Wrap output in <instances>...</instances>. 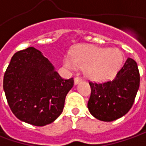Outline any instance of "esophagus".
<instances>
[{
	"mask_svg": "<svg viewBox=\"0 0 146 146\" xmlns=\"http://www.w3.org/2000/svg\"><path fill=\"white\" fill-rule=\"evenodd\" d=\"M75 80V84H78L79 82H80V81H81V78L79 76H76V78H75V80Z\"/></svg>",
	"mask_w": 146,
	"mask_h": 146,
	"instance_id": "34e87169",
	"label": "esophagus"
}]
</instances>
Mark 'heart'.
<instances>
[{"instance_id":"b5f03b06","label":"heart","mask_w":146,"mask_h":146,"mask_svg":"<svg viewBox=\"0 0 146 146\" xmlns=\"http://www.w3.org/2000/svg\"><path fill=\"white\" fill-rule=\"evenodd\" d=\"M124 56L118 48L88 46L77 48L73 56L67 55L64 65L70 70L84 68L86 76L93 80H104L116 75L123 63Z\"/></svg>"}]
</instances>
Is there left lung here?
I'll list each match as a JSON object with an SVG mask.
<instances>
[{
    "instance_id": "obj_1",
    "label": "left lung",
    "mask_w": 146,
    "mask_h": 146,
    "mask_svg": "<svg viewBox=\"0 0 146 146\" xmlns=\"http://www.w3.org/2000/svg\"><path fill=\"white\" fill-rule=\"evenodd\" d=\"M91 94L88 102L90 113L98 120L112 121L129 112L140 86L136 62L127 58L112 80L90 81Z\"/></svg>"
}]
</instances>
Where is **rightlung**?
<instances>
[{"mask_svg": "<svg viewBox=\"0 0 146 146\" xmlns=\"http://www.w3.org/2000/svg\"><path fill=\"white\" fill-rule=\"evenodd\" d=\"M74 80H65L43 56L30 47L15 52L5 72L3 89L12 113L19 120L42 127L62 113Z\"/></svg>", "mask_w": 146, "mask_h": 146, "instance_id": "right-lung-1", "label": "right lung"}]
</instances>
